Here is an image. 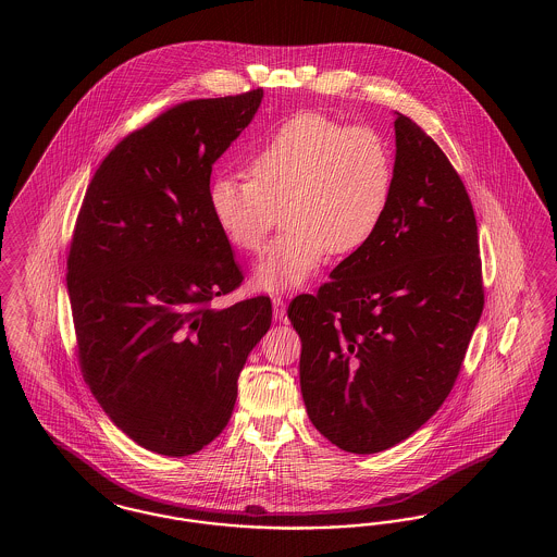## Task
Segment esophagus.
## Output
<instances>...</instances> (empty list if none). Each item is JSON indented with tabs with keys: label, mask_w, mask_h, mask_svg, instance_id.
I'll use <instances>...</instances> for the list:
<instances>
[{
	"label": "esophagus",
	"mask_w": 557,
	"mask_h": 557,
	"mask_svg": "<svg viewBox=\"0 0 557 557\" xmlns=\"http://www.w3.org/2000/svg\"><path fill=\"white\" fill-rule=\"evenodd\" d=\"M273 318L275 321H284L286 319V302L282 296L273 298Z\"/></svg>",
	"instance_id": "obj_1"
}]
</instances>
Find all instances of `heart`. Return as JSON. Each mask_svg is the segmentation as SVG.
Returning <instances> with one entry per match:
<instances>
[{
    "instance_id": "heart-1",
    "label": "heart",
    "mask_w": 557,
    "mask_h": 557,
    "mask_svg": "<svg viewBox=\"0 0 557 557\" xmlns=\"http://www.w3.org/2000/svg\"><path fill=\"white\" fill-rule=\"evenodd\" d=\"M248 177H212L209 212L236 250L255 255L284 214L286 232L255 267V288L269 294L305 286L327 255L346 257L377 234L395 189L388 144L370 127H346L298 112L269 133L248 159Z\"/></svg>"
}]
</instances>
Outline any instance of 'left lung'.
Listing matches in <instances>:
<instances>
[{"label":"left lung","mask_w":557,"mask_h":557,"mask_svg":"<svg viewBox=\"0 0 557 557\" xmlns=\"http://www.w3.org/2000/svg\"><path fill=\"white\" fill-rule=\"evenodd\" d=\"M395 114V189L377 234L288 307L309 420L359 455L395 447L438 411L484 307L463 182L422 127Z\"/></svg>","instance_id":"obj_1"}]
</instances>
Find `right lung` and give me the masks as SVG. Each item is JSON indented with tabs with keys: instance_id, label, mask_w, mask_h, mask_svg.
<instances>
[{
	"instance_id": "obj_1",
	"label": "right lung",
	"mask_w": 557,
	"mask_h": 557,
	"mask_svg": "<svg viewBox=\"0 0 557 557\" xmlns=\"http://www.w3.org/2000/svg\"><path fill=\"white\" fill-rule=\"evenodd\" d=\"M261 100L255 89L162 112L108 154L77 216L66 286L83 377L114 425L160 455L221 434L271 325L267 296L211 309L242 282L209 212L212 164Z\"/></svg>"
}]
</instances>
